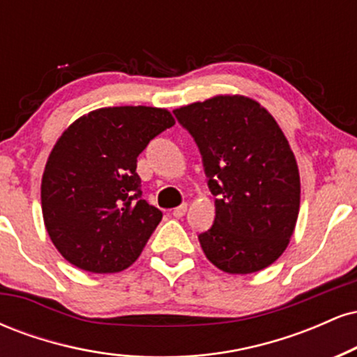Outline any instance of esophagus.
<instances>
[{
  "label": "esophagus",
  "instance_id": "34e87169",
  "mask_svg": "<svg viewBox=\"0 0 357 357\" xmlns=\"http://www.w3.org/2000/svg\"><path fill=\"white\" fill-rule=\"evenodd\" d=\"M186 211H188V204H181V206L174 208L173 216H176V218H181V216L186 215Z\"/></svg>",
  "mask_w": 357,
  "mask_h": 357
}]
</instances>
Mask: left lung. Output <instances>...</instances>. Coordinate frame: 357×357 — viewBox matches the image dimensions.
I'll list each match as a JSON object with an SVG mask.
<instances>
[{"label":"left lung","mask_w":357,"mask_h":357,"mask_svg":"<svg viewBox=\"0 0 357 357\" xmlns=\"http://www.w3.org/2000/svg\"><path fill=\"white\" fill-rule=\"evenodd\" d=\"M174 116L195 139L216 196L211 228L198 236L227 273H253L284 253L301 206L296 155L275 119L257 100L216 96Z\"/></svg>","instance_id":"obj_1"}]
</instances>
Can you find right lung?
<instances>
[{
    "instance_id": "obj_1",
    "label": "right lung",
    "mask_w": 357,
    "mask_h": 357,
    "mask_svg": "<svg viewBox=\"0 0 357 357\" xmlns=\"http://www.w3.org/2000/svg\"><path fill=\"white\" fill-rule=\"evenodd\" d=\"M171 126L169 110L124 105L92 110L61 134L43 171L42 211L65 260L92 273L137 260L162 218L142 199L137 155Z\"/></svg>"
}]
</instances>
